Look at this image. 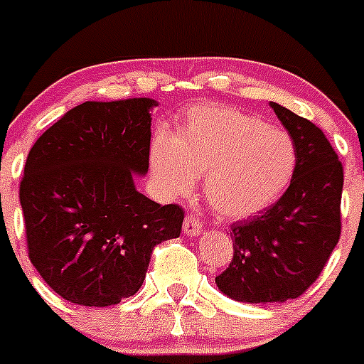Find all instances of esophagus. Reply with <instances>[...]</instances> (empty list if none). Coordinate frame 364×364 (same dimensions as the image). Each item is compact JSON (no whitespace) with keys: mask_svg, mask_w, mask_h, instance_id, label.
<instances>
[{"mask_svg":"<svg viewBox=\"0 0 364 364\" xmlns=\"http://www.w3.org/2000/svg\"><path fill=\"white\" fill-rule=\"evenodd\" d=\"M202 232V225L200 220L195 215H188L184 220V235L188 236H198Z\"/></svg>","mask_w":364,"mask_h":364,"instance_id":"obj_1","label":"esophagus"}]
</instances>
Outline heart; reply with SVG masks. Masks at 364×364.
Here are the masks:
<instances>
[{
	"instance_id": "b5f03b06",
	"label": "heart",
	"mask_w": 364,
	"mask_h": 364,
	"mask_svg": "<svg viewBox=\"0 0 364 364\" xmlns=\"http://www.w3.org/2000/svg\"><path fill=\"white\" fill-rule=\"evenodd\" d=\"M298 164L292 136L231 106H193L175 136L160 133L151 168L169 195H186L204 176V195L222 218H245L274 204Z\"/></svg>"
}]
</instances>
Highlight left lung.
I'll return each mask as SVG.
<instances>
[{
  "instance_id": "left-lung-1",
  "label": "left lung",
  "mask_w": 364,
  "mask_h": 364,
  "mask_svg": "<svg viewBox=\"0 0 364 364\" xmlns=\"http://www.w3.org/2000/svg\"><path fill=\"white\" fill-rule=\"evenodd\" d=\"M292 136L298 164L282 198L231 225L232 259L216 285L243 303L294 299L318 279L341 236L343 166L325 133L271 102Z\"/></svg>"
}]
</instances>
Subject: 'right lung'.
Wrapping results in <instances>:
<instances>
[{
	"label": "right lung",
	"mask_w": 364,
	"mask_h": 364,
	"mask_svg": "<svg viewBox=\"0 0 364 364\" xmlns=\"http://www.w3.org/2000/svg\"><path fill=\"white\" fill-rule=\"evenodd\" d=\"M153 99L86 101L50 126L19 186L28 258L63 299L108 306L136 294L155 245L184 209L135 189L149 168Z\"/></svg>",
	"instance_id": "1"
}]
</instances>
